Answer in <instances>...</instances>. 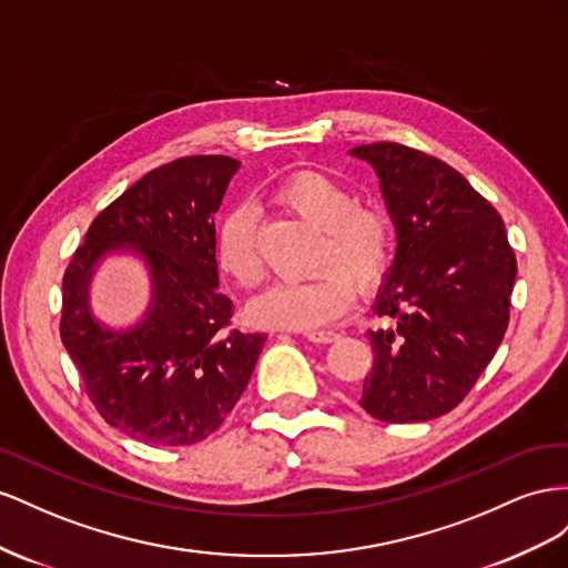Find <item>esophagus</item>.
<instances>
[{
    "instance_id": "1",
    "label": "esophagus",
    "mask_w": 568,
    "mask_h": 568,
    "mask_svg": "<svg viewBox=\"0 0 568 568\" xmlns=\"http://www.w3.org/2000/svg\"><path fill=\"white\" fill-rule=\"evenodd\" d=\"M304 337L310 339V343H318V345H326V343H333V339L337 337L335 331L331 328H321V331H306Z\"/></svg>"
}]
</instances>
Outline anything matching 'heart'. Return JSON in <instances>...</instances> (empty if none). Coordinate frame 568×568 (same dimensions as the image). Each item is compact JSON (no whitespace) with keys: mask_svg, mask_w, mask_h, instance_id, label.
I'll use <instances>...</instances> for the list:
<instances>
[{"mask_svg":"<svg viewBox=\"0 0 568 568\" xmlns=\"http://www.w3.org/2000/svg\"><path fill=\"white\" fill-rule=\"evenodd\" d=\"M273 200L318 229L312 268L300 283H278L250 304L264 328L310 331L335 321L354 304V283L376 287L395 254V225L376 202H354L347 185L321 171H297L273 190ZM216 264L242 287L264 275L256 245V216L247 204L233 206L216 231Z\"/></svg>","mask_w":568,"mask_h":568,"instance_id":"b5f03b06","label":"heart"}]
</instances>
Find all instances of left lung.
<instances>
[{"instance_id":"8db88e82","label":"left lung","mask_w":568,"mask_h":568,"mask_svg":"<svg viewBox=\"0 0 568 568\" xmlns=\"http://www.w3.org/2000/svg\"><path fill=\"white\" fill-rule=\"evenodd\" d=\"M381 178L397 252L368 331L362 407L385 424L452 412L490 364L509 323L516 256L495 206L445 161L397 142L349 152Z\"/></svg>"}]
</instances>
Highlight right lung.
Here are the masks:
<instances>
[{
	"label": "right lung",
	"mask_w": 568,
	"mask_h": 568,
	"mask_svg": "<svg viewBox=\"0 0 568 568\" xmlns=\"http://www.w3.org/2000/svg\"><path fill=\"white\" fill-rule=\"evenodd\" d=\"M240 161L183 156L142 175L100 212L63 273L61 343L97 412L140 443L178 447L212 435L252 378L264 333L231 326L219 290L214 214ZM138 253L153 300L133 329L91 316L89 283L111 251Z\"/></svg>",
	"instance_id": "right-lung-1"
}]
</instances>
